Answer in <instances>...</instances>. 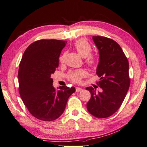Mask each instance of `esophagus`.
I'll use <instances>...</instances> for the list:
<instances>
[{
    "instance_id": "1",
    "label": "esophagus",
    "mask_w": 147,
    "mask_h": 147,
    "mask_svg": "<svg viewBox=\"0 0 147 147\" xmlns=\"http://www.w3.org/2000/svg\"><path fill=\"white\" fill-rule=\"evenodd\" d=\"M82 90H83V89L81 88H79V87L76 88V92H80Z\"/></svg>"
}]
</instances>
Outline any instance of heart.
<instances>
[{
  "instance_id": "b5f03b06",
  "label": "heart",
  "mask_w": 147,
  "mask_h": 147,
  "mask_svg": "<svg viewBox=\"0 0 147 147\" xmlns=\"http://www.w3.org/2000/svg\"><path fill=\"white\" fill-rule=\"evenodd\" d=\"M74 48L83 57H84L86 63L90 66H94L97 63L96 57L91 53L92 51L91 45L86 40L80 39L74 43ZM65 53H64L59 57V61L63 62ZM87 72L84 69H78L72 71L69 74V78L74 83H80L83 78L86 77Z\"/></svg>"
}]
</instances>
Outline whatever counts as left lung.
Instances as JSON below:
<instances>
[{"instance_id": "obj_1", "label": "left lung", "mask_w": 147, "mask_h": 147, "mask_svg": "<svg viewBox=\"0 0 147 147\" xmlns=\"http://www.w3.org/2000/svg\"><path fill=\"white\" fill-rule=\"evenodd\" d=\"M92 40L99 50L96 74L100 81L97 83L102 92L96 93L92 86L87 87L91 99L86 107L94 117L104 118L116 112L125 98L130 86L129 63L121 48L113 40L93 36Z\"/></svg>"}]
</instances>
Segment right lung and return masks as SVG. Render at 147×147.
Wrapping results in <instances>:
<instances>
[{
    "label": "right lung",
    "mask_w": 147,
    "mask_h": 147,
    "mask_svg": "<svg viewBox=\"0 0 147 147\" xmlns=\"http://www.w3.org/2000/svg\"><path fill=\"white\" fill-rule=\"evenodd\" d=\"M67 42L40 40L27 48L18 70L19 92L25 106L34 117L45 121L63 113L69 97L75 91L72 86H53L51 75L59 66V57Z\"/></svg>",
    "instance_id": "right-lung-1"
}]
</instances>
